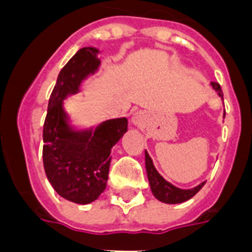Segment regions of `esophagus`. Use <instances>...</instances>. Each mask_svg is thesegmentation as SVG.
Returning a JSON list of instances; mask_svg holds the SVG:
<instances>
[{
    "mask_svg": "<svg viewBox=\"0 0 252 252\" xmlns=\"http://www.w3.org/2000/svg\"><path fill=\"white\" fill-rule=\"evenodd\" d=\"M132 122L134 123V124H140V122H141V118H140V115L136 114L133 116V119H132Z\"/></svg>",
    "mask_w": 252,
    "mask_h": 252,
    "instance_id": "esophagus-1",
    "label": "esophagus"
}]
</instances>
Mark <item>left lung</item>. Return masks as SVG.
Returning a JSON list of instances; mask_svg holds the SVG:
<instances>
[{
	"mask_svg": "<svg viewBox=\"0 0 252 252\" xmlns=\"http://www.w3.org/2000/svg\"><path fill=\"white\" fill-rule=\"evenodd\" d=\"M212 86L215 89L219 95L222 98V90H221V86L217 82H212ZM145 166H146V174H148V179H149L150 189L153 192V195L157 197L159 201L166 204H179L187 201L191 197L197 193V192L203 188V186L205 183L199 184L197 187L191 188V189H180V188H176L175 186H172L171 183H168L167 180H165L162 178L158 171L156 170L153 165V161L152 158L148 154V152L145 150Z\"/></svg>",
	"mask_w": 252,
	"mask_h": 252,
	"instance_id": "8db88e82",
	"label": "left lung"
}]
</instances>
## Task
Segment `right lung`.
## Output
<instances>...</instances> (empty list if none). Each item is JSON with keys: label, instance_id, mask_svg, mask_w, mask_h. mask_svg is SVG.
I'll return each instance as SVG.
<instances>
[{"label": "right lung", "instance_id": "obj_1", "mask_svg": "<svg viewBox=\"0 0 252 252\" xmlns=\"http://www.w3.org/2000/svg\"><path fill=\"white\" fill-rule=\"evenodd\" d=\"M98 49L81 48L61 69L49 96L43 128V163L55 191L77 204H89L106 189L111 149L128 129L126 118L102 123L93 132L72 130L63 100L76 94L81 82L98 69Z\"/></svg>", "mask_w": 252, "mask_h": 252}]
</instances>
